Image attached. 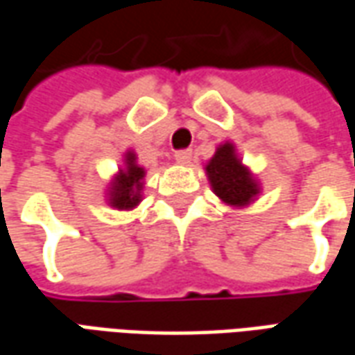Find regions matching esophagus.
Here are the masks:
<instances>
[{
	"mask_svg": "<svg viewBox=\"0 0 355 355\" xmlns=\"http://www.w3.org/2000/svg\"><path fill=\"white\" fill-rule=\"evenodd\" d=\"M175 159L180 165H188L192 162V150H178V152H175Z\"/></svg>",
	"mask_w": 355,
	"mask_h": 355,
	"instance_id": "obj_1",
	"label": "esophagus"
}]
</instances>
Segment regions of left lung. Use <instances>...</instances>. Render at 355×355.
I'll use <instances>...</instances> for the list:
<instances>
[{
    "label": "left lung",
    "instance_id": "obj_1",
    "mask_svg": "<svg viewBox=\"0 0 355 355\" xmlns=\"http://www.w3.org/2000/svg\"><path fill=\"white\" fill-rule=\"evenodd\" d=\"M213 192L232 207H247L261 193V186L253 173L245 167L236 154L232 142L216 148L215 155L205 165Z\"/></svg>",
    "mask_w": 355,
    "mask_h": 355
}]
</instances>
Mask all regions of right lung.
<instances>
[{
  "label": "right lung",
  "instance_id": "add662e5",
  "mask_svg": "<svg viewBox=\"0 0 355 355\" xmlns=\"http://www.w3.org/2000/svg\"><path fill=\"white\" fill-rule=\"evenodd\" d=\"M144 175H146V171L137 163V154L129 150L125 154L123 167L117 171L114 180L110 182V205L119 211H129V209L137 207L142 200Z\"/></svg>",
  "mask_w": 355,
  "mask_h": 355
}]
</instances>
